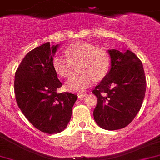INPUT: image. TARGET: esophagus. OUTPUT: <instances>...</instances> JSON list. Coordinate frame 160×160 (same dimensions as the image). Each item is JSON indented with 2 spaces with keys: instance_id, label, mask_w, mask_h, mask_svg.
Segmentation results:
<instances>
[{
  "instance_id": "1",
  "label": "esophagus",
  "mask_w": 160,
  "mask_h": 160,
  "mask_svg": "<svg viewBox=\"0 0 160 160\" xmlns=\"http://www.w3.org/2000/svg\"><path fill=\"white\" fill-rule=\"evenodd\" d=\"M86 95H87L86 93H79L77 95H78V98H83V97L85 96Z\"/></svg>"
}]
</instances>
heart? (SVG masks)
<instances>
[{
	"label": "heart",
	"instance_id": "1",
	"mask_svg": "<svg viewBox=\"0 0 160 160\" xmlns=\"http://www.w3.org/2000/svg\"><path fill=\"white\" fill-rule=\"evenodd\" d=\"M65 53L66 56L55 55L52 59V65L60 77H68L72 72V63L80 61L79 70L81 72L72 75L65 83L66 89L71 92L85 90L95 78H104L110 69L111 59L108 52L92 43L75 42L67 46Z\"/></svg>",
	"mask_w": 160,
	"mask_h": 160
}]
</instances>
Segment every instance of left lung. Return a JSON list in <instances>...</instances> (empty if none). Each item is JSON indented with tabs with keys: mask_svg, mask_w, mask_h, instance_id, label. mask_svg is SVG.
Returning a JSON list of instances; mask_svg holds the SVG:
<instances>
[{
	"mask_svg": "<svg viewBox=\"0 0 160 160\" xmlns=\"http://www.w3.org/2000/svg\"><path fill=\"white\" fill-rule=\"evenodd\" d=\"M111 68L92 90L97 97L93 112L95 121L107 130L127 126L142 106L146 77L142 62L133 52L108 50Z\"/></svg>",
	"mask_w": 160,
	"mask_h": 160,
	"instance_id": "8db88e82",
	"label": "left lung"
}]
</instances>
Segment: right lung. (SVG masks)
<instances>
[{"label":"right lung","instance_id":"1","mask_svg":"<svg viewBox=\"0 0 160 160\" xmlns=\"http://www.w3.org/2000/svg\"><path fill=\"white\" fill-rule=\"evenodd\" d=\"M58 45L50 42L31 50L22 60L15 74L14 92L19 108L41 132H62L71 119L77 95L58 93L62 86L52 65Z\"/></svg>","mask_w":160,"mask_h":160}]
</instances>
